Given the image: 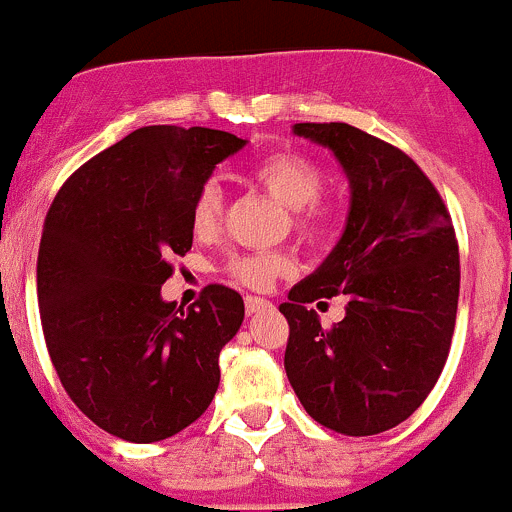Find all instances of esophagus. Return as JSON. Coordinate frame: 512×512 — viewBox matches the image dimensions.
Wrapping results in <instances>:
<instances>
[{
  "instance_id": "obj_1",
  "label": "esophagus",
  "mask_w": 512,
  "mask_h": 512,
  "mask_svg": "<svg viewBox=\"0 0 512 512\" xmlns=\"http://www.w3.org/2000/svg\"><path fill=\"white\" fill-rule=\"evenodd\" d=\"M246 313L249 315H256V313H263V310L271 308V303H268L266 298H258V295H246Z\"/></svg>"
}]
</instances>
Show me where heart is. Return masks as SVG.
I'll list each match as a JSON object with an SVG mask.
<instances>
[{
    "label": "heart",
    "mask_w": 512,
    "mask_h": 512,
    "mask_svg": "<svg viewBox=\"0 0 512 512\" xmlns=\"http://www.w3.org/2000/svg\"><path fill=\"white\" fill-rule=\"evenodd\" d=\"M249 179L278 204L293 209L295 229L303 234H315L328 221V212L318 204L325 182L323 172L308 157L295 155V152H273L249 167ZM221 212H224V197H221L219 184L207 182L199 189L189 209L192 234L197 239H209L217 234ZM288 266L291 263L283 254H249L231 258L226 263V271L244 286L266 288L273 278L286 273Z\"/></svg>",
    "instance_id": "b5f03b06"
}]
</instances>
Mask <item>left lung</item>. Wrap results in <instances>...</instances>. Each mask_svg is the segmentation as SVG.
<instances>
[{"instance_id": "8db88e82", "label": "left lung", "mask_w": 512, "mask_h": 512, "mask_svg": "<svg viewBox=\"0 0 512 512\" xmlns=\"http://www.w3.org/2000/svg\"><path fill=\"white\" fill-rule=\"evenodd\" d=\"M328 147L350 184L345 229L295 283L286 374L305 412L337 434L372 436L409 419L446 365L458 308V244L439 192L412 157L347 123H295ZM348 298L325 331L308 302Z\"/></svg>"}]
</instances>
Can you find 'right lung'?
<instances>
[{
    "mask_svg": "<svg viewBox=\"0 0 512 512\" xmlns=\"http://www.w3.org/2000/svg\"><path fill=\"white\" fill-rule=\"evenodd\" d=\"M244 145L224 130L140 128L73 172L46 214L36 263L46 347L73 404L118 439H170L217 394L244 298L214 283L177 308L160 291L170 258L192 249L194 197Z\"/></svg>",
    "mask_w": 512,
    "mask_h": 512,
    "instance_id": "add662e5",
    "label": "right lung"
}]
</instances>
